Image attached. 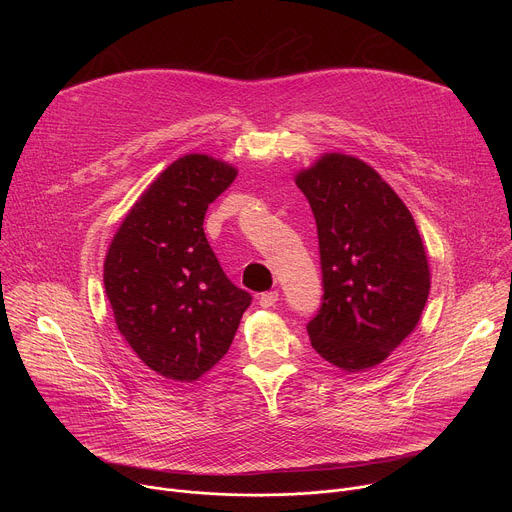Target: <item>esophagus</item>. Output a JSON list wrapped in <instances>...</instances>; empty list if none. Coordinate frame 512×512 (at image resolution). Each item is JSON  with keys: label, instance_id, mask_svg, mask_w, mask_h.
I'll use <instances>...</instances> for the list:
<instances>
[{"label": "esophagus", "instance_id": "esophagus-1", "mask_svg": "<svg viewBox=\"0 0 512 512\" xmlns=\"http://www.w3.org/2000/svg\"><path fill=\"white\" fill-rule=\"evenodd\" d=\"M277 300H279L277 291H265V294L259 296V306L261 308H271V306L277 304Z\"/></svg>", "mask_w": 512, "mask_h": 512}]
</instances>
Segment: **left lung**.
I'll use <instances>...</instances> for the list:
<instances>
[{"instance_id":"1","label":"left lung","mask_w":512,"mask_h":512,"mask_svg":"<svg viewBox=\"0 0 512 512\" xmlns=\"http://www.w3.org/2000/svg\"><path fill=\"white\" fill-rule=\"evenodd\" d=\"M318 229L322 304L308 322L314 350L348 373L383 362L417 326L429 267L415 221L364 162L326 154L296 176Z\"/></svg>"}]
</instances>
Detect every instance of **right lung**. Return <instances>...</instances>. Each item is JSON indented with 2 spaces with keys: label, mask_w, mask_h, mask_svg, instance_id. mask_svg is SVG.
<instances>
[{
  "label": "right lung",
  "mask_w": 512,
  "mask_h": 512,
  "mask_svg": "<svg viewBox=\"0 0 512 512\" xmlns=\"http://www.w3.org/2000/svg\"><path fill=\"white\" fill-rule=\"evenodd\" d=\"M237 170L202 154L170 164L133 204L105 259L115 324L152 371L196 381L221 360L251 294L237 287L204 235L208 204Z\"/></svg>",
  "instance_id": "obj_1"
}]
</instances>
